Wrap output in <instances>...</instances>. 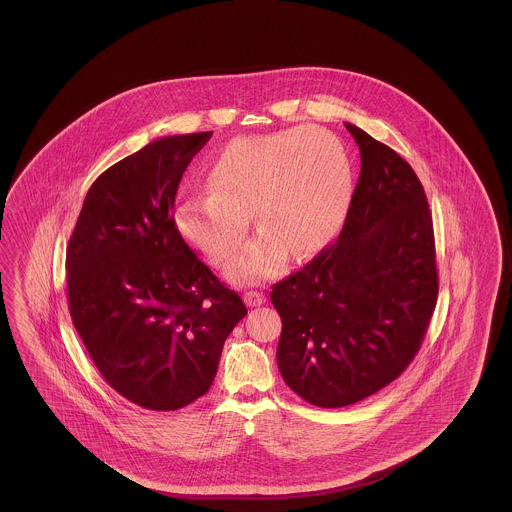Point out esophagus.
<instances>
[{
	"instance_id": "34e87169",
	"label": "esophagus",
	"mask_w": 512,
	"mask_h": 512,
	"mask_svg": "<svg viewBox=\"0 0 512 512\" xmlns=\"http://www.w3.org/2000/svg\"><path fill=\"white\" fill-rule=\"evenodd\" d=\"M244 299L245 303H247L249 307H261V305L267 301L265 293L257 292V290H249V292H245Z\"/></svg>"
}]
</instances>
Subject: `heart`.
I'll return each mask as SVG.
<instances>
[{
	"label": "heart",
	"mask_w": 512,
	"mask_h": 512,
	"mask_svg": "<svg viewBox=\"0 0 512 512\" xmlns=\"http://www.w3.org/2000/svg\"><path fill=\"white\" fill-rule=\"evenodd\" d=\"M209 192L178 195V232L211 263L232 259L249 228L259 234L230 263L228 278L257 284L286 261L315 255L341 228L353 194L351 161L338 136L318 126L245 136L209 161Z\"/></svg>",
	"instance_id": "heart-1"
}]
</instances>
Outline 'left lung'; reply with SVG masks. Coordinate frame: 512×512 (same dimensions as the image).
Instances as JSON below:
<instances>
[{
    "mask_svg": "<svg viewBox=\"0 0 512 512\" xmlns=\"http://www.w3.org/2000/svg\"><path fill=\"white\" fill-rule=\"evenodd\" d=\"M361 174L338 240L272 286L276 361L299 397L347 407L411 365L438 301L434 224L411 165L355 124Z\"/></svg>",
    "mask_w": 512,
    "mask_h": 512,
    "instance_id": "1",
    "label": "left lung"
}]
</instances>
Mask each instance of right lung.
I'll return each instance as SVG.
<instances>
[{
  "label": "right lung",
  "mask_w": 512,
  "mask_h": 512,
  "mask_svg": "<svg viewBox=\"0 0 512 512\" xmlns=\"http://www.w3.org/2000/svg\"><path fill=\"white\" fill-rule=\"evenodd\" d=\"M211 136L161 138L101 172L67 247L74 328L105 382L149 411L182 409L209 390L247 315L172 217L182 174Z\"/></svg>",
  "instance_id": "1"
}]
</instances>
